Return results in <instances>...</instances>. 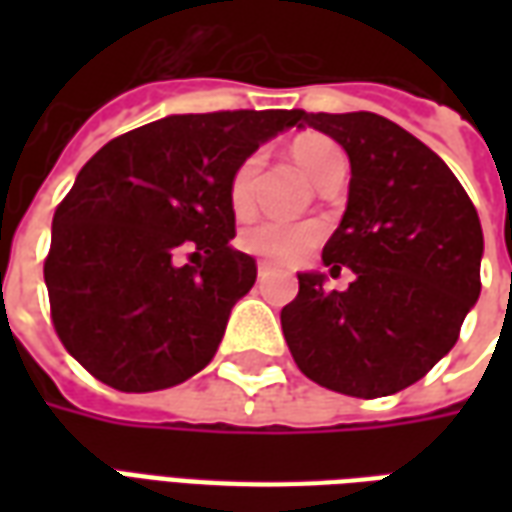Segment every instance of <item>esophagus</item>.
<instances>
[{"label": "esophagus", "instance_id": "obj_1", "mask_svg": "<svg viewBox=\"0 0 512 512\" xmlns=\"http://www.w3.org/2000/svg\"><path fill=\"white\" fill-rule=\"evenodd\" d=\"M274 271H277V268L271 266V263H257V274H260V277H268V274H274Z\"/></svg>", "mask_w": 512, "mask_h": 512}]
</instances>
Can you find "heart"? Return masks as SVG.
<instances>
[{
    "label": "heart",
    "instance_id": "obj_1",
    "mask_svg": "<svg viewBox=\"0 0 512 512\" xmlns=\"http://www.w3.org/2000/svg\"><path fill=\"white\" fill-rule=\"evenodd\" d=\"M290 156L299 164L301 172L312 180L321 183L323 175L334 169L337 164H345L343 150L337 142L323 134H301L290 145ZM257 156H246L230 175L227 183V197L230 208L238 216L252 211L255 205V175H257ZM323 224L318 222H288V219H260L252 227H246L241 233V246L249 255L271 263H296L301 257H307L321 244Z\"/></svg>",
    "mask_w": 512,
    "mask_h": 512
}]
</instances>
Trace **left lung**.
Instances as JSON below:
<instances>
[{"instance_id": "1", "label": "left lung", "mask_w": 512, "mask_h": 512, "mask_svg": "<svg viewBox=\"0 0 512 512\" xmlns=\"http://www.w3.org/2000/svg\"><path fill=\"white\" fill-rule=\"evenodd\" d=\"M296 123L348 153V208L323 263L356 279L326 290L321 274H299V296L282 307L290 354L326 389L395 395L458 343L480 296V219L452 169L392 120L299 109Z\"/></svg>"}]
</instances>
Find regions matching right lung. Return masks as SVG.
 <instances>
[{"label": "right lung", "instance_id": "1", "mask_svg": "<svg viewBox=\"0 0 512 512\" xmlns=\"http://www.w3.org/2000/svg\"><path fill=\"white\" fill-rule=\"evenodd\" d=\"M296 120L299 109L172 115L84 164L54 211L43 277L54 332L90 376L156 392L211 362L257 277L255 257L230 244L227 183Z\"/></svg>", "mask_w": 512, "mask_h": 512}]
</instances>
